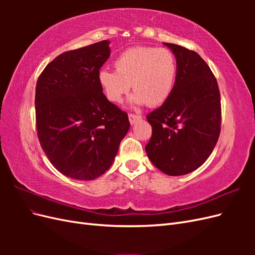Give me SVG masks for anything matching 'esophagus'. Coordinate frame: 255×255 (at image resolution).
Listing matches in <instances>:
<instances>
[{"label": "esophagus", "instance_id": "34e87169", "mask_svg": "<svg viewBox=\"0 0 255 255\" xmlns=\"http://www.w3.org/2000/svg\"><path fill=\"white\" fill-rule=\"evenodd\" d=\"M141 119V116H138V115H134V114H129L128 115V120L130 122V125H134L138 120Z\"/></svg>", "mask_w": 255, "mask_h": 255}]
</instances>
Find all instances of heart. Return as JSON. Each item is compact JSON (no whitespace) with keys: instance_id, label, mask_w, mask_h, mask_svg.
<instances>
[{"instance_id":"b5f03b06","label":"heart","mask_w":255,"mask_h":255,"mask_svg":"<svg viewBox=\"0 0 255 255\" xmlns=\"http://www.w3.org/2000/svg\"><path fill=\"white\" fill-rule=\"evenodd\" d=\"M116 71L102 68L98 83L106 99L121 103L130 85L129 103L155 107L165 103L173 90L177 67L173 54L164 48L134 47L115 59Z\"/></svg>"}]
</instances>
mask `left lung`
I'll return each instance as SVG.
<instances>
[{"label":"left lung","mask_w":255,"mask_h":255,"mask_svg":"<svg viewBox=\"0 0 255 255\" xmlns=\"http://www.w3.org/2000/svg\"><path fill=\"white\" fill-rule=\"evenodd\" d=\"M174 54L173 90L146 116L152 137L145 145L151 163L168 175L190 173L211 155L220 134V92L210 67L198 53L163 42Z\"/></svg>","instance_id":"1"}]
</instances>
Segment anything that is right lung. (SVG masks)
<instances>
[{
	"label": "right lung",
	"instance_id": "1",
	"mask_svg": "<svg viewBox=\"0 0 255 255\" xmlns=\"http://www.w3.org/2000/svg\"><path fill=\"white\" fill-rule=\"evenodd\" d=\"M110 41L60 54L36 85V126L51 164L64 175L91 181L109 170L129 129L128 114L106 99L98 73Z\"/></svg>",
	"mask_w": 255,
	"mask_h": 255
}]
</instances>
